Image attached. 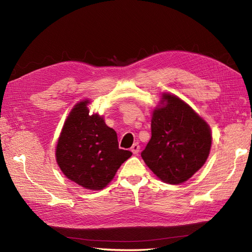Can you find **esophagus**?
Here are the masks:
<instances>
[{
	"mask_svg": "<svg viewBox=\"0 0 252 252\" xmlns=\"http://www.w3.org/2000/svg\"><path fill=\"white\" fill-rule=\"evenodd\" d=\"M139 149H140L139 145L138 144H134L132 146V148H131V151L133 152V154H138L139 153Z\"/></svg>",
	"mask_w": 252,
	"mask_h": 252,
	"instance_id": "34e87169",
	"label": "esophagus"
}]
</instances>
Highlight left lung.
<instances>
[{
    "mask_svg": "<svg viewBox=\"0 0 252 252\" xmlns=\"http://www.w3.org/2000/svg\"><path fill=\"white\" fill-rule=\"evenodd\" d=\"M211 146L206 121L179 96L163 94L152 113L151 139L141 152L154 175L168 184L186 182L204 165Z\"/></svg>",
    "mask_w": 252,
    "mask_h": 252,
    "instance_id": "left-lung-1",
    "label": "left lung"
}]
</instances>
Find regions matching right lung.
Listing matches in <instances>:
<instances>
[{
    "label": "right lung",
    "instance_id": "right-lung-1",
    "mask_svg": "<svg viewBox=\"0 0 252 252\" xmlns=\"http://www.w3.org/2000/svg\"><path fill=\"white\" fill-rule=\"evenodd\" d=\"M89 100L76 103L64 121L56 145V162L71 181L100 190L114 179L122 163L132 156L119 149L117 134L103 116L89 115Z\"/></svg>",
    "mask_w": 252,
    "mask_h": 252
}]
</instances>
